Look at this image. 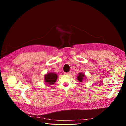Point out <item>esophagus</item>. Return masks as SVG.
Segmentation results:
<instances>
[{
    "label": "esophagus",
    "mask_w": 126,
    "mask_h": 126,
    "mask_svg": "<svg viewBox=\"0 0 126 126\" xmlns=\"http://www.w3.org/2000/svg\"><path fill=\"white\" fill-rule=\"evenodd\" d=\"M71 74V71H69V72H67V73H65V74H66V75H70Z\"/></svg>",
    "instance_id": "1"
}]
</instances>
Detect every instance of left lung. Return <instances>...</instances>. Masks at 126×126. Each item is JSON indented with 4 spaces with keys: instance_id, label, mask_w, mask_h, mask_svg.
<instances>
[{
    "instance_id": "8db88e82",
    "label": "left lung",
    "mask_w": 126,
    "mask_h": 126,
    "mask_svg": "<svg viewBox=\"0 0 126 126\" xmlns=\"http://www.w3.org/2000/svg\"><path fill=\"white\" fill-rule=\"evenodd\" d=\"M86 79V76L85 74L82 72L79 73L77 76V79L80 82H82Z\"/></svg>"
}]
</instances>
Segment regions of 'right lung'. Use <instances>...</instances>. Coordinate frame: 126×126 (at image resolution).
I'll use <instances>...</instances> for the list:
<instances>
[{"label":"right lung","instance_id":"obj_1","mask_svg":"<svg viewBox=\"0 0 126 126\" xmlns=\"http://www.w3.org/2000/svg\"><path fill=\"white\" fill-rule=\"evenodd\" d=\"M57 78V75L55 73H47L44 75V81L46 83L52 85L55 84Z\"/></svg>","mask_w":126,"mask_h":126}]
</instances>
